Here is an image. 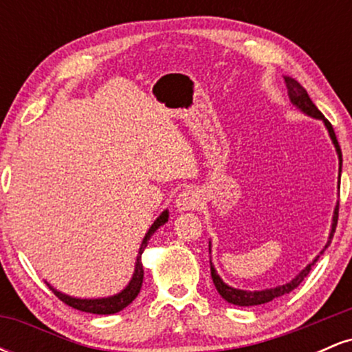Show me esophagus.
<instances>
[{"label": "esophagus", "mask_w": 352, "mask_h": 352, "mask_svg": "<svg viewBox=\"0 0 352 352\" xmlns=\"http://www.w3.org/2000/svg\"><path fill=\"white\" fill-rule=\"evenodd\" d=\"M200 204L199 193L193 188H187L184 192L179 193V197L175 199V207L179 208V212H187V210H195Z\"/></svg>", "instance_id": "34e87169"}]
</instances>
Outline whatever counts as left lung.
<instances>
[{"label":"left lung","mask_w":352,"mask_h":352,"mask_svg":"<svg viewBox=\"0 0 352 352\" xmlns=\"http://www.w3.org/2000/svg\"><path fill=\"white\" fill-rule=\"evenodd\" d=\"M286 80V86H288V94H289V99H292V102L294 104L296 107H300L302 112H306V114L316 117V119H321L322 122L326 124V127H328L329 131V135L331 139H333L334 142V147H336V151L339 153V164H342V155H341V147H339L338 144V139H336V134H334V129L333 125L328 119H326L324 116L321 114V112L318 111V107L314 106L313 100L309 99L308 92L302 89V86L298 80H294L292 78H285ZM339 172H341V168H339ZM338 217H339V208L334 210V218H333V230H331V235H329V241L328 245L331 243V240H333L334 236V232H336V225H338ZM326 245V246H328ZM318 260H314L313 263L306 266L302 272L298 274L296 278L292 283H288V285L285 286H278V288H273V289H265V292H241V289H235V288H230L228 285H225L223 281H221V278L218 276L215 270H213V266L210 268V272H212V280H213V285H215L217 292L220 293V296L223 298V300H227L228 302H232V305H236V306H256V305H265V302H270L273 301L274 298L278 296H283V294H288L289 292H293L294 288H298V286L301 285L302 280H305L306 276H308V273L311 272V266L316 263Z\"/></svg>","instance_id":"obj_1"}]
</instances>
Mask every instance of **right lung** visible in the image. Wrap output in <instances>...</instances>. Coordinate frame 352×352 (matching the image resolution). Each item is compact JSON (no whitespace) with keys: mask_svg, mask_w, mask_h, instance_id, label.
<instances>
[{"mask_svg":"<svg viewBox=\"0 0 352 352\" xmlns=\"http://www.w3.org/2000/svg\"><path fill=\"white\" fill-rule=\"evenodd\" d=\"M167 220H168V212H164L162 215H160L155 221H153L151 230H148L147 235H145V238H144L142 245H140L139 256H137V263H135L134 276H132L131 283H129V286L124 289L122 293L116 294V296H112V298H102V300H78V298H71V296H66V294L56 292V289L50 285H47V286H50V289H52V293H54L56 296H58L59 300L64 302V305L71 306V308H74V309L84 311V313H92V314H114V313H119V311L127 308V306L135 300L137 294L140 293V288H142V281H144L142 253H144L145 246H147V243H148V238H151L153 233H155L157 228L162 227V225Z\"/></svg>","mask_w":352,"mask_h":352,"instance_id":"1","label":"right lung"}]
</instances>
